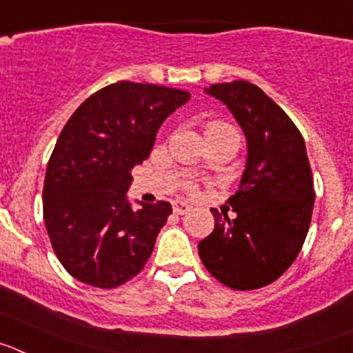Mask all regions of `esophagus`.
Returning <instances> with one entry per match:
<instances>
[{"instance_id":"obj_1","label":"esophagus","mask_w":353,"mask_h":353,"mask_svg":"<svg viewBox=\"0 0 353 353\" xmlns=\"http://www.w3.org/2000/svg\"><path fill=\"white\" fill-rule=\"evenodd\" d=\"M191 210V205L187 203V201H182V199H176V201H173V212L174 214H187V212Z\"/></svg>"}]
</instances>
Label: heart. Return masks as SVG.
I'll list each match as a JSON object with an SVG mask.
<instances>
[{"label":"heart","instance_id":"obj_1","mask_svg":"<svg viewBox=\"0 0 353 353\" xmlns=\"http://www.w3.org/2000/svg\"><path fill=\"white\" fill-rule=\"evenodd\" d=\"M207 136H232V138L240 139L235 127L224 123V121H210L207 127ZM198 171H203V168H199Z\"/></svg>","mask_w":353,"mask_h":353}]
</instances>
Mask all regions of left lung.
Returning a JSON list of instances; mask_svg holds the SVG:
<instances>
[{
    "label": "left lung",
    "instance_id": "8db88e82",
    "mask_svg": "<svg viewBox=\"0 0 353 353\" xmlns=\"http://www.w3.org/2000/svg\"><path fill=\"white\" fill-rule=\"evenodd\" d=\"M205 93L223 102L248 143L235 217L212 208L214 232L198 244L208 272L233 290L270 285L295 261L310 230L313 174L302 134L256 84H212Z\"/></svg>",
    "mask_w": 353,
    "mask_h": 353
}]
</instances>
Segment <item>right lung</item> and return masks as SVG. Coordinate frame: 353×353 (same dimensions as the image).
<instances>
[{
  "instance_id": "right-lung-1",
  "label": "right lung",
  "mask_w": 353,
  "mask_h": 353,
  "mask_svg": "<svg viewBox=\"0 0 353 353\" xmlns=\"http://www.w3.org/2000/svg\"><path fill=\"white\" fill-rule=\"evenodd\" d=\"M191 93L120 81L88 97L56 141L43 182V221L56 256L77 281L117 288L148 261L171 214L168 201L132 208L134 166Z\"/></svg>"
}]
</instances>
